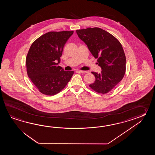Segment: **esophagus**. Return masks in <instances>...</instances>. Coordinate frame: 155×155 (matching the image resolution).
Returning <instances> with one entry per match:
<instances>
[{"label":"esophagus","instance_id":"34e87169","mask_svg":"<svg viewBox=\"0 0 155 155\" xmlns=\"http://www.w3.org/2000/svg\"><path fill=\"white\" fill-rule=\"evenodd\" d=\"M79 73H82V74H86V73H88L87 71H82V70H78Z\"/></svg>","mask_w":155,"mask_h":155}]
</instances>
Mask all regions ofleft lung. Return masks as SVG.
<instances>
[{"instance_id":"8db88e82","label":"left lung","mask_w":155,"mask_h":155,"mask_svg":"<svg viewBox=\"0 0 155 155\" xmlns=\"http://www.w3.org/2000/svg\"><path fill=\"white\" fill-rule=\"evenodd\" d=\"M79 38L85 43L95 59L101 73L91 72L95 81L89 86L96 92L106 94L122 80L126 71V57L119 40L104 30L88 28L77 30Z\"/></svg>"}]
</instances>
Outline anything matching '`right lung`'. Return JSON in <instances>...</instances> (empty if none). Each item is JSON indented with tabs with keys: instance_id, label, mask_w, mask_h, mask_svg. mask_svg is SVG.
Returning a JSON list of instances; mask_svg holds the SVG:
<instances>
[{
	"instance_id": "obj_1",
	"label": "right lung",
	"mask_w": 155,
	"mask_h": 155,
	"mask_svg": "<svg viewBox=\"0 0 155 155\" xmlns=\"http://www.w3.org/2000/svg\"><path fill=\"white\" fill-rule=\"evenodd\" d=\"M74 31H50L31 44L26 59L27 74L40 92L54 95L70 80L73 71H64L60 63L63 48Z\"/></svg>"
}]
</instances>
